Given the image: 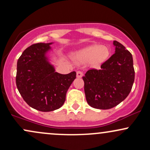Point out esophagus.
I'll list each match as a JSON object with an SVG mask.
<instances>
[{
	"label": "esophagus",
	"mask_w": 150,
	"mask_h": 150,
	"mask_svg": "<svg viewBox=\"0 0 150 150\" xmlns=\"http://www.w3.org/2000/svg\"><path fill=\"white\" fill-rule=\"evenodd\" d=\"M76 74H77V77H82V75H83V73H82V72L80 71V70H77L76 72Z\"/></svg>",
	"instance_id": "1"
}]
</instances>
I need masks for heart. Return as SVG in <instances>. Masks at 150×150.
I'll return each mask as SVG.
<instances>
[{"mask_svg": "<svg viewBox=\"0 0 150 150\" xmlns=\"http://www.w3.org/2000/svg\"><path fill=\"white\" fill-rule=\"evenodd\" d=\"M108 49L104 46L99 44H93L82 49L77 53V58L82 61H90L94 64L102 63L108 56Z\"/></svg>", "mask_w": 150, "mask_h": 150, "instance_id": "b5f03b06", "label": "heart"}]
</instances>
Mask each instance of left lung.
Here are the masks:
<instances>
[{
    "label": "left lung",
    "mask_w": 150,
    "mask_h": 150,
    "mask_svg": "<svg viewBox=\"0 0 150 150\" xmlns=\"http://www.w3.org/2000/svg\"><path fill=\"white\" fill-rule=\"evenodd\" d=\"M116 51L101 65L99 70L89 69L82 77L86 100L98 109H109L119 104L131 91L135 70L130 51L113 41Z\"/></svg>",
    "instance_id": "left-lung-1"
}]
</instances>
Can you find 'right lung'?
Listing matches in <instances>:
<instances>
[{
    "label": "right lung",
    "instance_id": "obj_1",
    "mask_svg": "<svg viewBox=\"0 0 150 150\" xmlns=\"http://www.w3.org/2000/svg\"><path fill=\"white\" fill-rule=\"evenodd\" d=\"M50 44H34L27 48L17 63L16 85L20 95L29 106L48 112L61 107L76 73L63 75L55 72L45 53Z\"/></svg>",
    "mask_w": 150,
    "mask_h": 150
}]
</instances>
